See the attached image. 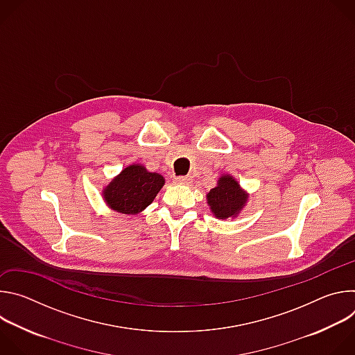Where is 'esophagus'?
<instances>
[{
  "instance_id": "obj_1",
  "label": "esophagus",
  "mask_w": 355,
  "mask_h": 355,
  "mask_svg": "<svg viewBox=\"0 0 355 355\" xmlns=\"http://www.w3.org/2000/svg\"><path fill=\"white\" fill-rule=\"evenodd\" d=\"M174 182L180 185H188L191 182V177H175Z\"/></svg>"
}]
</instances>
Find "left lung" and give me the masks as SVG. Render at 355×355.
<instances>
[{"label":"left lung","instance_id":"left-lung-1","mask_svg":"<svg viewBox=\"0 0 355 355\" xmlns=\"http://www.w3.org/2000/svg\"><path fill=\"white\" fill-rule=\"evenodd\" d=\"M207 200L216 219H234L247 205L248 192L230 174H222L215 188L207 193Z\"/></svg>","mask_w":355,"mask_h":355}]
</instances>
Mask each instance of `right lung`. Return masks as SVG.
Instances as JSON below:
<instances>
[{
    "label": "right lung",
    "mask_w": 355,
    "mask_h": 355,
    "mask_svg": "<svg viewBox=\"0 0 355 355\" xmlns=\"http://www.w3.org/2000/svg\"><path fill=\"white\" fill-rule=\"evenodd\" d=\"M166 180L159 173H150L143 164H130L103 188V198L110 209L123 215L144 211L160 192Z\"/></svg>",
    "instance_id": "1"
}]
</instances>
